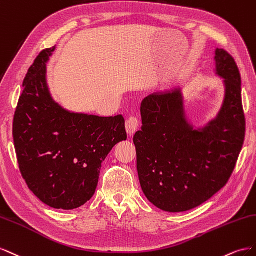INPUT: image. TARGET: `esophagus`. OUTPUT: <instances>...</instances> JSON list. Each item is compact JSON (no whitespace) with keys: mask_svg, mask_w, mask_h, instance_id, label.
Returning a JSON list of instances; mask_svg holds the SVG:
<instances>
[{"mask_svg":"<svg viewBox=\"0 0 256 256\" xmlns=\"http://www.w3.org/2000/svg\"><path fill=\"white\" fill-rule=\"evenodd\" d=\"M138 126H140V120L136 116H130L126 122V128L130 135H133L137 130Z\"/></svg>","mask_w":256,"mask_h":256,"instance_id":"esophagus-1","label":"esophagus"}]
</instances>
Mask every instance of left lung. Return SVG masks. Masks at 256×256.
Wrapping results in <instances>:
<instances>
[{"label":"left lung","instance_id":"1","mask_svg":"<svg viewBox=\"0 0 256 256\" xmlns=\"http://www.w3.org/2000/svg\"><path fill=\"white\" fill-rule=\"evenodd\" d=\"M216 74L224 78V104L202 132L186 121L180 91L153 94L140 107L142 126L134 135L137 172L146 197L167 212L202 205L228 184L246 136L242 77L234 58L216 50Z\"/></svg>","mask_w":256,"mask_h":256}]
</instances>
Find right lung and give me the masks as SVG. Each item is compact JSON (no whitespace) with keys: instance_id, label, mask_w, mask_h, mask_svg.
I'll use <instances>...</instances> for the list:
<instances>
[{"instance_id":"1","label":"right lung","mask_w":256,"mask_h":256,"mask_svg":"<svg viewBox=\"0 0 256 256\" xmlns=\"http://www.w3.org/2000/svg\"><path fill=\"white\" fill-rule=\"evenodd\" d=\"M42 50L28 68L12 122L19 170L28 188L46 205L70 210L96 193L102 163L128 138L122 114L98 116L64 110L51 98Z\"/></svg>"}]
</instances>
